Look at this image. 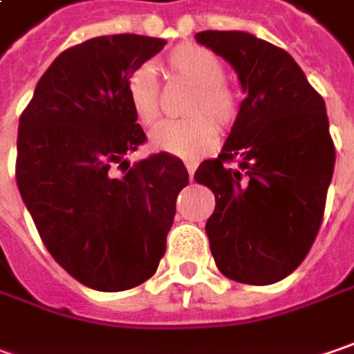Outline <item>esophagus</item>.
Returning <instances> with one entry per match:
<instances>
[{
	"instance_id": "1",
	"label": "esophagus",
	"mask_w": 354,
	"mask_h": 354,
	"mask_svg": "<svg viewBox=\"0 0 354 354\" xmlns=\"http://www.w3.org/2000/svg\"><path fill=\"white\" fill-rule=\"evenodd\" d=\"M185 167H187V171H189V179L193 181V175H195V169H197V163H195V161H187Z\"/></svg>"
}]
</instances>
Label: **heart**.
<instances>
[{
    "instance_id": "obj_1",
    "label": "heart",
    "mask_w": 354,
    "mask_h": 354,
    "mask_svg": "<svg viewBox=\"0 0 354 354\" xmlns=\"http://www.w3.org/2000/svg\"><path fill=\"white\" fill-rule=\"evenodd\" d=\"M165 67L175 77L195 85L187 101V113L193 117L181 121H165L151 133V147L181 159H197L215 147L219 129L235 121L239 113L237 93L223 81L225 69L221 59L207 47L181 44L171 49L165 57ZM137 121L145 127L157 123L161 115L159 83L149 67H137L125 83ZM211 115V118H207Z\"/></svg>"
}]
</instances>
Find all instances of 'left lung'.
<instances>
[{"instance_id":"8db88e82","label":"left lung","mask_w":354,"mask_h":354,"mask_svg":"<svg viewBox=\"0 0 354 354\" xmlns=\"http://www.w3.org/2000/svg\"><path fill=\"white\" fill-rule=\"evenodd\" d=\"M195 39L235 69L245 93L219 157L195 171L215 195L205 225L211 253L225 277L271 285L303 263L323 221L335 169L327 107L277 45L247 31Z\"/></svg>"}]
</instances>
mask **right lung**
Here are the masks:
<instances>
[{
  "instance_id": "right-lung-1",
  "label": "right lung",
  "mask_w": 354,
  "mask_h": 354,
  "mask_svg": "<svg viewBox=\"0 0 354 354\" xmlns=\"http://www.w3.org/2000/svg\"><path fill=\"white\" fill-rule=\"evenodd\" d=\"M165 44L119 33L65 49L19 117L21 199L51 257L95 291H125L153 277L189 183L175 155L125 159L147 139L125 83Z\"/></svg>"
}]
</instances>
